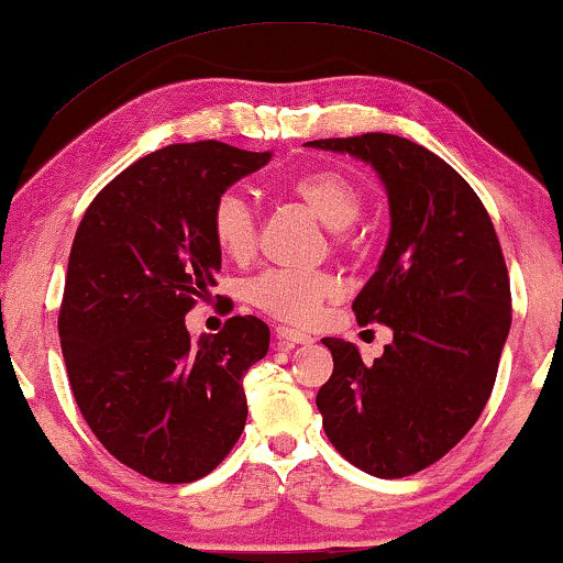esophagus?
I'll use <instances>...</instances> for the list:
<instances>
[{
	"instance_id": "obj_1",
	"label": "esophagus",
	"mask_w": 563,
	"mask_h": 563,
	"mask_svg": "<svg viewBox=\"0 0 563 563\" xmlns=\"http://www.w3.org/2000/svg\"><path fill=\"white\" fill-rule=\"evenodd\" d=\"M274 335L276 339H279V344H284V346H295V344H310V335L308 333H302V331H297V328H289V325H279L274 331Z\"/></svg>"
}]
</instances>
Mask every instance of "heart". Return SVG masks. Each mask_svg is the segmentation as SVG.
<instances>
[{
    "instance_id": "obj_1",
    "label": "heart",
    "mask_w": 563,
    "mask_h": 563,
    "mask_svg": "<svg viewBox=\"0 0 563 563\" xmlns=\"http://www.w3.org/2000/svg\"><path fill=\"white\" fill-rule=\"evenodd\" d=\"M287 191L305 203L325 228L333 230V243L344 245V228L356 222L364 209V194L352 175L341 170H312L289 180ZM211 240L224 258L243 264L255 251V214L238 191L217 196L209 214ZM339 295V279L328 272H264L247 282V302L268 316L308 325L320 316L328 299Z\"/></svg>"
}]
</instances>
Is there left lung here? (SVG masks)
<instances>
[{
	"instance_id": "obj_1",
	"label": "left lung",
	"mask_w": 563,
	"mask_h": 563,
	"mask_svg": "<svg viewBox=\"0 0 563 563\" xmlns=\"http://www.w3.org/2000/svg\"><path fill=\"white\" fill-rule=\"evenodd\" d=\"M308 147L369 163L390 201L388 245L352 310L362 325H390L393 344L364 364L354 344L323 339V429L369 476H411L448 455L492 396L512 323L499 238L463 175L421 144L375 131Z\"/></svg>"
}]
</instances>
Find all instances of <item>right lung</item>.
<instances>
[{"mask_svg": "<svg viewBox=\"0 0 563 563\" xmlns=\"http://www.w3.org/2000/svg\"><path fill=\"white\" fill-rule=\"evenodd\" d=\"M272 152L170 144L95 196L69 253L58 339L87 427L115 460L159 484H191L243 434V377L268 352V325L232 316L191 339L186 316L217 287V196Z\"/></svg>", "mask_w": 563, "mask_h": 563, "instance_id": "1", "label": "right lung"}]
</instances>
